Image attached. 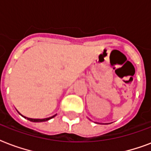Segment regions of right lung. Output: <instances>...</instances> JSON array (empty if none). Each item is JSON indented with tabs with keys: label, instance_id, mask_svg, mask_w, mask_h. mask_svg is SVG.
<instances>
[{
	"label": "right lung",
	"instance_id": "1",
	"mask_svg": "<svg viewBox=\"0 0 151 151\" xmlns=\"http://www.w3.org/2000/svg\"><path fill=\"white\" fill-rule=\"evenodd\" d=\"M55 116H52L51 117H49V118H45V119H32V118H28V117H26V116H23L24 118L26 119H27L28 120H30V121H32V122H43V121H46V120H49L50 119H52V117H54Z\"/></svg>",
	"mask_w": 151,
	"mask_h": 151
}]
</instances>
